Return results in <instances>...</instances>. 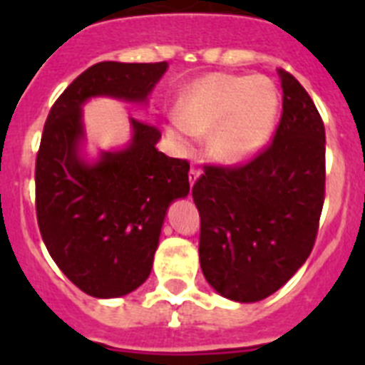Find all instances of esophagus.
Listing matches in <instances>:
<instances>
[{
	"label": "esophagus",
	"mask_w": 365,
	"mask_h": 365,
	"mask_svg": "<svg viewBox=\"0 0 365 365\" xmlns=\"http://www.w3.org/2000/svg\"><path fill=\"white\" fill-rule=\"evenodd\" d=\"M199 175H201V170H199L197 166H192L190 168V173H188V179H190V185H195V180L199 179Z\"/></svg>",
	"instance_id": "esophagus-1"
}]
</instances>
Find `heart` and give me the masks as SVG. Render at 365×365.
I'll list each match as a JSON object with an SVG mask.
<instances>
[{
  "label": "heart",
  "mask_w": 365,
  "mask_h": 365,
  "mask_svg": "<svg viewBox=\"0 0 365 365\" xmlns=\"http://www.w3.org/2000/svg\"><path fill=\"white\" fill-rule=\"evenodd\" d=\"M278 109V87L263 74H210L179 96L168 135L188 150L193 135L212 133V153L222 163L241 164L267 146Z\"/></svg>",
  "instance_id": "heart-1"
}]
</instances>
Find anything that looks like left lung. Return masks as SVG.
Here are the masks:
<instances>
[{
    "label": "left lung",
    "mask_w": 365,
    "mask_h": 365,
    "mask_svg": "<svg viewBox=\"0 0 365 365\" xmlns=\"http://www.w3.org/2000/svg\"><path fill=\"white\" fill-rule=\"evenodd\" d=\"M282 118L272 143L241 166H205L192 188L206 282L234 302L285 285L314 247L325 197V128L309 93L279 69Z\"/></svg>",
    "instance_id": "8db88e82"
}]
</instances>
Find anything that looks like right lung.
<instances>
[{"label":"right lung","instance_id":"obj_1","mask_svg":"<svg viewBox=\"0 0 365 365\" xmlns=\"http://www.w3.org/2000/svg\"><path fill=\"white\" fill-rule=\"evenodd\" d=\"M168 63L100 62L58 96L36 155V217L60 270L86 294L118 298L148 279L170 202L190 192L185 159L157 150L160 131L130 118L128 148L80 157L82 106L91 96L146 102Z\"/></svg>","mask_w":365,"mask_h":365}]
</instances>
